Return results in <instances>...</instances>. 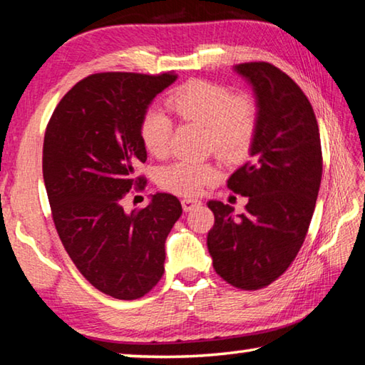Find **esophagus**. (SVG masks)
<instances>
[{"label": "esophagus", "instance_id": "1", "mask_svg": "<svg viewBox=\"0 0 365 365\" xmlns=\"http://www.w3.org/2000/svg\"><path fill=\"white\" fill-rule=\"evenodd\" d=\"M182 206H183V211H193L195 207L201 206V201L200 200H195V197H183L182 200Z\"/></svg>", "mask_w": 365, "mask_h": 365}]
</instances>
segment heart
I'll list each match as a JSON object with an SVG mask.
<instances>
[{"label": "heart", "mask_w": 365, "mask_h": 365, "mask_svg": "<svg viewBox=\"0 0 365 365\" xmlns=\"http://www.w3.org/2000/svg\"><path fill=\"white\" fill-rule=\"evenodd\" d=\"M168 106L185 122L206 127V145L220 159L235 163L250 151L259 125V106L250 95H235L228 86L209 80H190L172 91ZM141 141L153 156L169 151L172 120L160 110L151 109L140 127ZM219 177L214 163L178 160L159 172L164 190L183 196L200 195Z\"/></svg>", "instance_id": "b5f03b06"}]
</instances>
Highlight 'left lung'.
<instances>
[{
	"instance_id": "left-lung-1",
	"label": "left lung",
	"mask_w": 365,
	"mask_h": 365,
	"mask_svg": "<svg viewBox=\"0 0 365 365\" xmlns=\"http://www.w3.org/2000/svg\"><path fill=\"white\" fill-rule=\"evenodd\" d=\"M255 86L259 125L251 159L228 178L248 197L243 214L209 201L214 225L207 250L214 270L232 287L261 289L294 261L311 224L322 180L319 125L307 96L292 77L269 63L237 66Z\"/></svg>"
}]
</instances>
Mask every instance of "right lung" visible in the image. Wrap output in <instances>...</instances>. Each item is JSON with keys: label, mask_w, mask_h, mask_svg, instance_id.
Returning <instances> with one entry per match:
<instances>
[{"label": "right lung", "mask_w": 365, "mask_h": 365, "mask_svg": "<svg viewBox=\"0 0 365 365\" xmlns=\"http://www.w3.org/2000/svg\"><path fill=\"white\" fill-rule=\"evenodd\" d=\"M177 73L98 72L77 82L49 117L43 141V180L54 227L80 274L115 299H138L164 274L165 238L182 205L156 193L151 205L123 211L145 188L140 127L154 96Z\"/></svg>", "instance_id": "right-lung-1"}]
</instances>
